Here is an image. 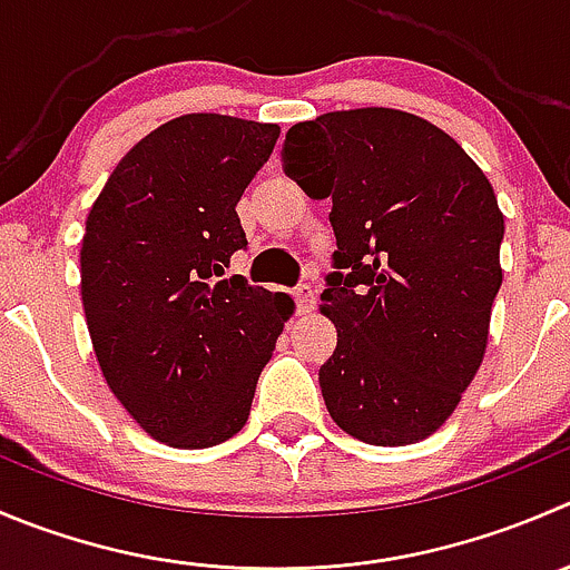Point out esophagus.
I'll use <instances>...</instances> for the list:
<instances>
[{
	"label": "esophagus",
	"instance_id": "1",
	"mask_svg": "<svg viewBox=\"0 0 570 570\" xmlns=\"http://www.w3.org/2000/svg\"><path fill=\"white\" fill-rule=\"evenodd\" d=\"M292 297H295V306H297V312H301V314L312 312L314 303H317V297H314V289L308 284H297L295 289H292Z\"/></svg>",
	"mask_w": 570,
	"mask_h": 570
}]
</instances>
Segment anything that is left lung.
<instances>
[{
	"label": "left lung",
	"mask_w": 570,
	"mask_h": 570,
	"mask_svg": "<svg viewBox=\"0 0 570 570\" xmlns=\"http://www.w3.org/2000/svg\"><path fill=\"white\" fill-rule=\"evenodd\" d=\"M281 164L334 203V273L320 295L336 325L320 367L331 417L370 445L429 438L488 347L504 239L493 186L449 132L392 108L301 121Z\"/></svg>",
	"instance_id": "8db88e82"
}]
</instances>
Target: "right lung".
<instances>
[{"instance_id":"add662e5","label":"right lung","mask_w":570,"mask_h":570,"mask_svg":"<svg viewBox=\"0 0 570 570\" xmlns=\"http://www.w3.org/2000/svg\"><path fill=\"white\" fill-rule=\"evenodd\" d=\"M278 125L189 114L141 138L86 219L80 289L110 392L175 449L234 438L292 297L225 278L247 250L236 203Z\"/></svg>"}]
</instances>
